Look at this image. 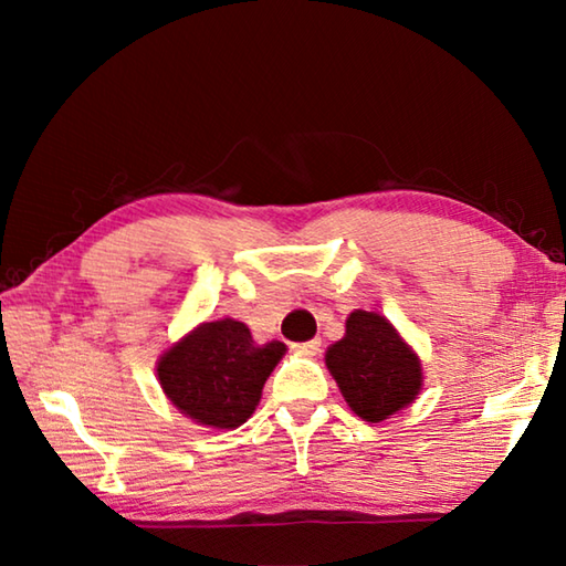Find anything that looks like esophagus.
Instances as JSON below:
<instances>
[{
  "instance_id": "34e87169",
  "label": "esophagus",
  "mask_w": 566,
  "mask_h": 566,
  "mask_svg": "<svg viewBox=\"0 0 566 566\" xmlns=\"http://www.w3.org/2000/svg\"><path fill=\"white\" fill-rule=\"evenodd\" d=\"M296 352L304 354V357H317L319 347H322V339H310V342H302V344H294Z\"/></svg>"
}]
</instances>
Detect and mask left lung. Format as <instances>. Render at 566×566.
Instances as JSON below:
<instances>
[{"instance_id":"obj_1","label":"left lung","mask_w":566,"mask_h":566,"mask_svg":"<svg viewBox=\"0 0 566 566\" xmlns=\"http://www.w3.org/2000/svg\"><path fill=\"white\" fill-rule=\"evenodd\" d=\"M324 361L349 409L371 424L411 405L424 381L415 349L377 312H352L347 332L327 349Z\"/></svg>"}]
</instances>
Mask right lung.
I'll use <instances>...</instances> for the list:
<instances>
[{"instance_id":"right-lung-1","label":"right lung","mask_w":566,"mask_h":566,"mask_svg":"<svg viewBox=\"0 0 566 566\" xmlns=\"http://www.w3.org/2000/svg\"><path fill=\"white\" fill-rule=\"evenodd\" d=\"M282 342L256 344L244 322H202L161 354L157 377L167 399L191 421L237 429L254 415L266 377L284 357Z\"/></svg>"}]
</instances>
